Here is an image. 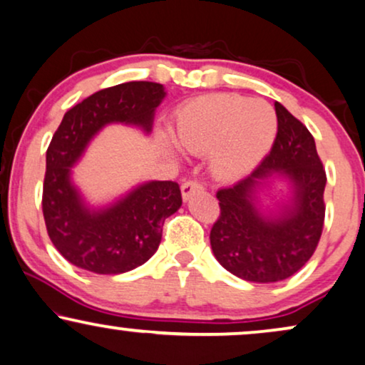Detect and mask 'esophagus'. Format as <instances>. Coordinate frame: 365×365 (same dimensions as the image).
<instances>
[{
	"mask_svg": "<svg viewBox=\"0 0 365 365\" xmlns=\"http://www.w3.org/2000/svg\"><path fill=\"white\" fill-rule=\"evenodd\" d=\"M202 190H204V187H202L200 183L195 182V180H188V182H185L182 185V197H183V200L187 202L192 195H195L197 192H202Z\"/></svg>",
	"mask_w": 365,
	"mask_h": 365,
	"instance_id": "obj_1",
	"label": "esophagus"
}]
</instances>
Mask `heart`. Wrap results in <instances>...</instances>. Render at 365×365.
<instances>
[{"label": "heart", "instance_id": "heart-1", "mask_svg": "<svg viewBox=\"0 0 365 365\" xmlns=\"http://www.w3.org/2000/svg\"><path fill=\"white\" fill-rule=\"evenodd\" d=\"M278 133L274 109L264 101L234 94L198 98L178 110L173 135L188 153H209V168L220 180H239L251 173L269 153ZM161 148L170 156L178 150L167 136Z\"/></svg>", "mask_w": 365, "mask_h": 365}]
</instances>
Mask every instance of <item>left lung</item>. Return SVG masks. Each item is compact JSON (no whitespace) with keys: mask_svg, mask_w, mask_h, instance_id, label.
<instances>
[{"mask_svg":"<svg viewBox=\"0 0 365 365\" xmlns=\"http://www.w3.org/2000/svg\"><path fill=\"white\" fill-rule=\"evenodd\" d=\"M278 135L269 155L247 178L217 192L220 215L210 230L215 259L237 278L276 283L302 269L315 252L325 219L327 177L310 131L274 103ZM281 181L274 207L264 192Z\"/></svg>","mask_w":365,"mask_h":365,"instance_id":"8db88e82","label":"left lung"}]
</instances>
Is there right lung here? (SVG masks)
Returning a JSON list of instances; mask_svg holds the SVG:
<instances>
[{
    "mask_svg": "<svg viewBox=\"0 0 365 365\" xmlns=\"http://www.w3.org/2000/svg\"><path fill=\"white\" fill-rule=\"evenodd\" d=\"M156 82L108 87L68 109L50 141L43 182V217L50 241L68 262L96 274H121L145 264L160 246L165 219L182 205L178 183H138L103 205H92L73 182V167L109 124L153 129L165 99Z\"/></svg>",
    "mask_w": 365,
    "mask_h": 365,
    "instance_id": "obj_1",
    "label": "right lung"
}]
</instances>
